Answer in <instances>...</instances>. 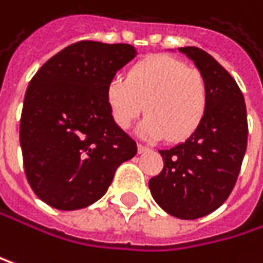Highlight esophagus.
Returning a JSON list of instances; mask_svg holds the SVG:
<instances>
[{
	"label": "esophagus",
	"instance_id": "esophagus-1",
	"mask_svg": "<svg viewBox=\"0 0 263 263\" xmlns=\"http://www.w3.org/2000/svg\"><path fill=\"white\" fill-rule=\"evenodd\" d=\"M137 149H139V154H142V153H146V151H149V148H148V146H143V145H139V146H137Z\"/></svg>",
	"mask_w": 263,
	"mask_h": 263
}]
</instances>
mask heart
<instances>
[{
    "label": "heart",
    "mask_w": 263,
    "mask_h": 263,
    "mask_svg": "<svg viewBox=\"0 0 263 263\" xmlns=\"http://www.w3.org/2000/svg\"><path fill=\"white\" fill-rule=\"evenodd\" d=\"M106 100L115 124L127 129L145 110L149 117L139 133L149 139L182 142L203 121L208 106V84L199 69L166 55L148 57L127 72L115 75L106 89Z\"/></svg>",
    "instance_id": "heart-1"
}]
</instances>
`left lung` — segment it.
Returning <instances> with one entry per match:
<instances>
[{
  "instance_id": "left-lung-1",
  "label": "left lung",
  "mask_w": 263,
  "mask_h": 263,
  "mask_svg": "<svg viewBox=\"0 0 263 263\" xmlns=\"http://www.w3.org/2000/svg\"><path fill=\"white\" fill-rule=\"evenodd\" d=\"M203 73L208 106L203 121L183 143L159 151L163 170L149 180L159 206L168 214L193 220L216 211L231 194L247 151V106L236 80L210 53L180 47Z\"/></svg>"
}]
</instances>
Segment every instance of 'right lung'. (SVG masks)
<instances>
[{
	"instance_id": "right-lung-1",
	"label": "right lung",
	"mask_w": 263,
	"mask_h": 263,
	"mask_svg": "<svg viewBox=\"0 0 263 263\" xmlns=\"http://www.w3.org/2000/svg\"><path fill=\"white\" fill-rule=\"evenodd\" d=\"M130 44L78 41L47 60L24 95L20 143L27 182L49 206L72 211L104 196L137 143L112 120L106 89L136 58Z\"/></svg>"
}]
</instances>
